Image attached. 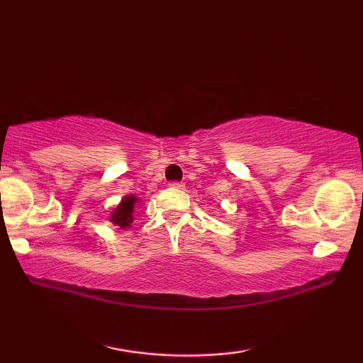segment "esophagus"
<instances>
[{"label":"esophagus","instance_id":"1","mask_svg":"<svg viewBox=\"0 0 363 363\" xmlns=\"http://www.w3.org/2000/svg\"><path fill=\"white\" fill-rule=\"evenodd\" d=\"M184 186H186V184H184V182H179V181H173V182H169V187H171V189H177V190H181V189H184Z\"/></svg>","mask_w":363,"mask_h":363}]
</instances>
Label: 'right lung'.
Masks as SVG:
<instances>
[{
	"mask_svg": "<svg viewBox=\"0 0 363 363\" xmlns=\"http://www.w3.org/2000/svg\"><path fill=\"white\" fill-rule=\"evenodd\" d=\"M136 203H138V199L136 196H125L123 199V201L120 203V206L116 208V210H113L112 213V218H110V220H112L113 224L120 225L121 229H126V227H130L133 219H134V208H136Z\"/></svg>",
	"mask_w": 363,
	"mask_h": 363,
	"instance_id": "obj_1",
	"label": "right lung"
}]
</instances>
